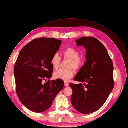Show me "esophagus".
Returning <instances> with one entry per match:
<instances>
[{
  "label": "esophagus",
  "instance_id": "obj_1",
  "mask_svg": "<svg viewBox=\"0 0 128 128\" xmlns=\"http://www.w3.org/2000/svg\"><path fill=\"white\" fill-rule=\"evenodd\" d=\"M64 85L65 86H68L69 85V83H68V82L64 81Z\"/></svg>",
  "mask_w": 128,
  "mask_h": 128
}]
</instances>
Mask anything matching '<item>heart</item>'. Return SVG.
I'll use <instances>...</instances> for the list:
<instances>
[{
  "mask_svg": "<svg viewBox=\"0 0 128 128\" xmlns=\"http://www.w3.org/2000/svg\"><path fill=\"white\" fill-rule=\"evenodd\" d=\"M62 55L64 58L69 59V62L67 67L69 69H60L54 72L53 74L54 78L56 79H59L63 80H68L72 78L74 74V70H78L83 65V60L80 58L79 52L76 49L72 48H68L65 49L63 52ZM61 58L57 53H55L52 56L50 59V64L54 69H58Z\"/></svg>",
  "mask_w": 128,
  "mask_h": 128,
  "instance_id": "b5f03b06",
  "label": "heart"
}]
</instances>
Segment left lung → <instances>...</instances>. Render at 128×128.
<instances>
[{
  "instance_id": "left-lung-1",
  "label": "left lung",
  "mask_w": 128,
  "mask_h": 128,
  "mask_svg": "<svg viewBox=\"0 0 128 128\" xmlns=\"http://www.w3.org/2000/svg\"><path fill=\"white\" fill-rule=\"evenodd\" d=\"M78 46L86 50L87 60L70 83L71 102L73 108L82 114L93 112L104 104L114 86L113 64L102 43L92 36H84L76 41Z\"/></svg>"
}]
</instances>
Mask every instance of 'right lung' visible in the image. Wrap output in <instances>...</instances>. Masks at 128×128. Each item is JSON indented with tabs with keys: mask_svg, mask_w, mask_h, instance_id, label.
I'll return each mask as SVG.
<instances>
[{
	"mask_svg": "<svg viewBox=\"0 0 128 128\" xmlns=\"http://www.w3.org/2000/svg\"><path fill=\"white\" fill-rule=\"evenodd\" d=\"M62 41L50 38L34 39L20 50L14 67L16 90L22 103L32 112L48 110L64 86L63 80H48L53 71L50 59Z\"/></svg>",
	"mask_w": 128,
	"mask_h": 128,
	"instance_id": "obj_1",
	"label": "right lung"
}]
</instances>
